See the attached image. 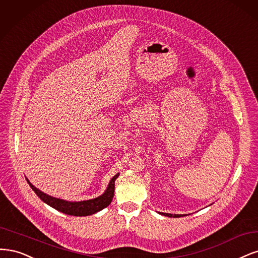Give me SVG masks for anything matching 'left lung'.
Wrapping results in <instances>:
<instances>
[{
	"label": "left lung",
	"mask_w": 258,
	"mask_h": 258,
	"mask_svg": "<svg viewBox=\"0 0 258 258\" xmlns=\"http://www.w3.org/2000/svg\"><path fill=\"white\" fill-rule=\"evenodd\" d=\"M161 214H164V215H167V217H169V218H180V217H183V215H181V214H170V213H161Z\"/></svg>",
	"instance_id": "obj_1"
}]
</instances>
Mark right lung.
<instances>
[{
    "label": "right lung",
    "mask_w": 258,
    "mask_h": 258,
    "mask_svg": "<svg viewBox=\"0 0 258 258\" xmlns=\"http://www.w3.org/2000/svg\"><path fill=\"white\" fill-rule=\"evenodd\" d=\"M119 174H115V176L110 180V183L108 185L106 192L97 198L94 199H89V201L84 202H78V203H71V202H65L63 199L54 198L49 195H46L45 193L40 192L34 185H33L31 182L27 179L28 183L30 184L31 188L34 190L36 195L50 207L54 208L57 211L63 212L65 214L75 215V217H86V215L94 214L97 211L104 209V208L108 207L110 205L113 193H114V181L118 178Z\"/></svg>",
    "instance_id": "obj_1"
}]
</instances>
